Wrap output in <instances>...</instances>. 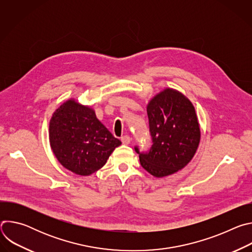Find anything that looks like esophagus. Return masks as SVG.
Here are the masks:
<instances>
[{
  "instance_id": "1",
  "label": "esophagus",
  "mask_w": 252,
  "mask_h": 252,
  "mask_svg": "<svg viewBox=\"0 0 252 252\" xmlns=\"http://www.w3.org/2000/svg\"><path fill=\"white\" fill-rule=\"evenodd\" d=\"M121 140L124 145H128V143L130 142V137H129V135H124L121 137Z\"/></svg>"
}]
</instances>
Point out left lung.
<instances>
[{
  "mask_svg": "<svg viewBox=\"0 0 252 252\" xmlns=\"http://www.w3.org/2000/svg\"><path fill=\"white\" fill-rule=\"evenodd\" d=\"M152 147L149 152L134 151L141 166L157 177L184 168L193 158L200 129L192 103L179 92L165 89L147 107Z\"/></svg>",
  "mask_w": 252,
  "mask_h": 252,
  "instance_id": "obj_1",
  "label": "left lung"
}]
</instances>
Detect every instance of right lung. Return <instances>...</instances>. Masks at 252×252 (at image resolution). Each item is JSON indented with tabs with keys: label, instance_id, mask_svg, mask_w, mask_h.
<instances>
[{
	"label": "right lung",
	"instance_id": "right-lung-1",
	"mask_svg": "<svg viewBox=\"0 0 252 252\" xmlns=\"http://www.w3.org/2000/svg\"><path fill=\"white\" fill-rule=\"evenodd\" d=\"M50 143L63 167L90 175L105 164L122 141L96 119L94 110L68 99L51 119Z\"/></svg>",
	"mask_w": 252,
	"mask_h": 252
}]
</instances>
